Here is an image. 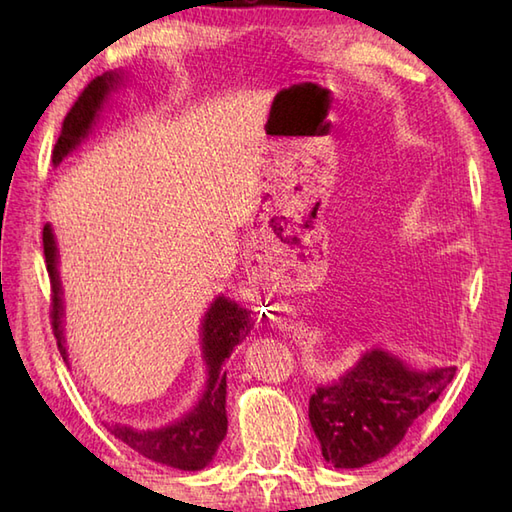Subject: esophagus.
<instances>
[{"instance_id": "34e87169", "label": "esophagus", "mask_w": 512, "mask_h": 512, "mask_svg": "<svg viewBox=\"0 0 512 512\" xmlns=\"http://www.w3.org/2000/svg\"><path fill=\"white\" fill-rule=\"evenodd\" d=\"M262 266H264V270H266V268H268V264H262Z\"/></svg>"}]
</instances>
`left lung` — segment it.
Listing matches in <instances>:
<instances>
[{"label": "left lung", "mask_w": 512, "mask_h": 512, "mask_svg": "<svg viewBox=\"0 0 512 512\" xmlns=\"http://www.w3.org/2000/svg\"><path fill=\"white\" fill-rule=\"evenodd\" d=\"M455 376V367L416 372L383 350H369L350 372L310 398V424L325 462L361 469L394 451L409 427Z\"/></svg>", "instance_id": "8db88e82"}]
</instances>
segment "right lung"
I'll use <instances>...</instances> for the list:
<instances>
[{
  "label": "right lung",
  "instance_id": "right-lung-1",
  "mask_svg": "<svg viewBox=\"0 0 512 512\" xmlns=\"http://www.w3.org/2000/svg\"><path fill=\"white\" fill-rule=\"evenodd\" d=\"M116 72H105L88 83V88L81 92L79 99L72 105L61 127V136L54 145L52 162H59L88 136L90 127L105 103L107 94L118 83ZM43 255H46V268L50 275V319L52 332L57 336V345L63 354V361H68L63 347V301H61V281L57 273V244L50 224L43 226ZM250 332V312L239 308L237 303L226 297H217L202 321V354L209 369L206 391L198 405L187 416L169 427L154 431H138L132 427L114 424L110 427L112 436L125 442L129 449L138 451L145 458L173 466L180 471H200L213 460V455L226 436V372L224 363L231 356L233 347Z\"/></svg>",
  "mask_w": 512,
  "mask_h": 512
}]
</instances>
